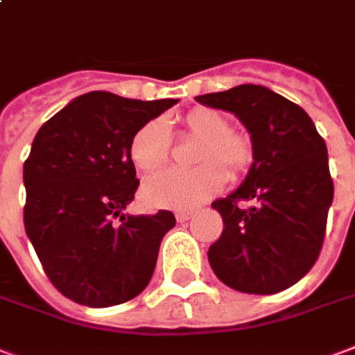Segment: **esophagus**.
I'll return each instance as SVG.
<instances>
[{
	"label": "esophagus",
	"mask_w": 355,
	"mask_h": 355,
	"mask_svg": "<svg viewBox=\"0 0 355 355\" xmlns=\"http://www.w3.org/2000/svg\"><path fill=\"white\" fill-rule=\"evenodd\" d=\"M191 217H193V211H180V213H175V220H178V223H187V220Z\"/></svg>",
	"instance_id": "esophagus-1"
}]
</instances>
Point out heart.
Returning <instances> with one entry per match:
<instances>
[{
	"label": "heart",
	"instance_id": "1",
	"mask_svg": "<svg viewBox=\"0 0 355 355\" xmlns=\"http://www.w3.org/2000/svg\"><path fill=\"white\" fill-rule=\"evenodd\" d=\"M181 125L189 137L198 140L193 170L170 168L144 181L142 202L151 209H193L223 191L226 175L236 180L252 164V142L243 132L230 129L223 112L198 106L187 112ZM172 138L161 119H151L132 135L129 157L132 164L151 172L170 157Z\"/></svg>",
	"mask_w": 355,
	"mask_h": 355
}]
</instances>
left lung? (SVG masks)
Returning <instances> with one entry per match:
<instances>
[{
  "instance_id": "8db88e82",
  "label": "left lung",
  "mask_w": 355,
  "mask_h": 355,
  "mask_svg": "<svg viewBox=\"0 0 355 355\" xmlns=\"http://www.w3.org/2000/svg\"><path fill=\"white\" fill-rule=\"evenodd\" d=\"M232 112L249 130L252 164L232 194L211 204L225 223L207 258L226 286L277 294L305 277L318 260L333 180L327 148L301 106L263 86L243 84L196 97ZM239 201H254L245 210Z\"/></svg>"
}]
</instances>
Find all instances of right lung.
Instances as JSON below:
<instances>
[{
  "label": "right lung",
  "mask_w": 355,
  "mask_h": 355,
  "mask_svg": "<svg viewBox=\"0 0 355 355\" xmlns=\"http://www.w3.org/2000/svg\"><path fill=\"white\" fill-rule=\"evenodd\" d=\"M175 103L92 92L37 132L24 162V226L46 277L69 300L112 307L137 297L151 281L175 217L164 209L123 213L138 189L129 144Z\"/></svg>",
  "instance_id": "1"
}]
</instances>
